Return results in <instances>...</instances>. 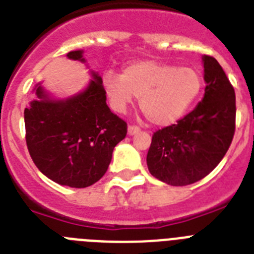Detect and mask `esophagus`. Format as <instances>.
<instances>
[{"label": "esophagus", "mask_w": 254, "mask_h": 254, "mask_svg": "<svg viewBox=\"0 0 254 254\" xmlns=\"http://www.w3.org/2000/svg\"><path fill=\"white\" fill-rule=\"evenodd\" d=\"M138 131H140V128H138V127H136V126H128V128H127V132H128L129 136L136 135Z\"/></svg>", "instance_id": "obj_1"}]
</instances>
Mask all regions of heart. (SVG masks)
<instances>
[{
  "label": "heart",
  "mask_w": 254,
  "mask_h": 254,
  "mask_svg": "<svg viewBox=\"0 0 254 254\" xmlns=\"http://www.w3.org/2000/svg\"><path fill=\"white\" fill-rule=\"evenodd\" d=\"M101 84L114 112L125 113L136 96L149 122L171 126L196 103L203 90V77L190 66L138 60L126 65L122 74L105 71Z\"/></svg>",
  "instance_id": "obj_1"
}]
</instances>
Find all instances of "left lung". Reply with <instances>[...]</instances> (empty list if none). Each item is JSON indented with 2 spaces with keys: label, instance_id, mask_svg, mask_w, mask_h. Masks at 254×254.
I'll return each mask as SVG.
<instances>
[{
  "label": "left lung",
  "instance_id": "1",
  "mask_svg": "<svg viewBox=\"0 0 254 254\" xmlns=\"http://www.w3.org/2000/svg\"><path fill=\"white\" fill-rule=\"evenodd\" d=\"M201 60L204 96L176 125L154 133L146 157L149 172L172 186L190 185L212 172L235 132V91L217 60Z\"/></svg>",
  "mask_w": 254,
  "mask_h": 254
}]
</instances>
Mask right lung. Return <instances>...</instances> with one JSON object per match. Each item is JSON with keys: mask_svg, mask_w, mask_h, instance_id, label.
I'll use <instances>...</instances> for the list:
<instances>
[{"mask_svg": "<svg viewBox=\"0 0 254 254\" xmlns=\"http://www.w3.org/2000/svg\"><path fill=\"white\" fill-rule=\"evenodd\" d=\"M86 63L83 50L66 54ZM82 91L58 99L38 82L24 110L25 138L37 168L59 185L87 188L105 175L116 145L127 135L125 121L110 112L99 73Z\"/></svg>", "mask_w": 254, "mask_h": 254, "instance_id": "obj_1", "label": "right lung"}]
</instances>
